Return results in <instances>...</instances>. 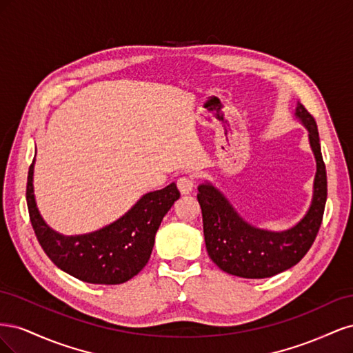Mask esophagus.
Instances as JSON below:
<instances>
[{
  "mask_svg": "<svg viewBox=\"0 0 353 353\" xmlns=\"http://www.w3.org/2000/svg\"><path fill=\"white\" fill-rule=\"evenodd\" d=\"M176 187L181 191V194H190L194 188V179L191 176H181L176 181Z\"/></svg>",
  "mask_w": 353,
  "mask_h": 353,
  "instance_id": "obj_1",
  "label": "esophagus"
}]
</instances>
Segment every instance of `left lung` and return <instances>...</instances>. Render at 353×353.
<instances>
[{"label": "left lung", "instance_id": "obj_1", "mask_svg": "<svg viewBox=\"0 0 353 353\" xmlns=\"http://www.w3.org/2000/svg\"><path fill=\"white\" fill-rule=\"evenodd\" d=\"M296 116L309 132V143L316 159L314 200L306 216L292 230L271 232L252 227L232 209L228 200L210 184L199 187L203 232L209 258L222 271L243 279H268L301 262L311 249L321 227L325 200L327 174L314 116L299 103Z\"/></svg>", "mask_w": 353, "mask_h": 353}]
</instances>
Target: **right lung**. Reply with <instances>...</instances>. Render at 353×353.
I'll return each instance as SVG.
<instances>
[{
  "mask_svg": "<svg viewBox=\"0 0 353 353\" xmlns=\"http://www.w3.org/2000/svg\"><path fill=\"white\" fill-rule=\"evenodd\" d=\"M34 162L29 166L26 201L32 228L42 250L61 271L91 284H122L147 265L160 222L179 199L172 183L143 196L112 225L85 236L65 237L42 221L34 199Z\"/></svg>",
  "mask_w": 353,
  "mask_h": 353,
  "instance_id": "right-lung-1",
  "label": "right lung"
}]
</instances>
